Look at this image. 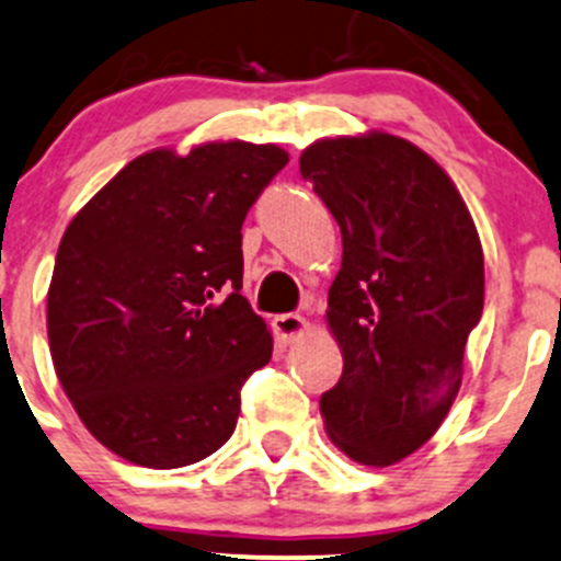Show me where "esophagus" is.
Masks as SVG:
<instances>
[{
  "label": "esophagus",
  "instance_id": "esophagus-1",
  "mask_svg": "<svg viewBox=\"0 0 561 561\" xmlns=\"http://www.w3.org/2000/svg\"><path fill=\"white\" fill-rule=\"evenodd\" d=\"M306 330H309V322L300 314H293V311L290 314L274 317V333L279 335L282 344H293V341H298Z\"/></svg>",
  "mask_w": 561,
  "mask_h": 561
}]
</instances>
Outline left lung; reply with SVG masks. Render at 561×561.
I'll use <instances>...</instances> for the list:
<instances>
[{"label": "left lung", "instance_id": "obj_1", "mask_svg": "<svg viewBox=\"0 0 561 561\" xmlns=\"http://www.w3.org/2000/svg\"><path fill=\"white\" fill-rule=\"evenodd\" d=\"M300 174L344 241L328 293L344 370L322 420L346 457L387 468L433 438L462 385L483 311L479 231L449 174L392 134L314 141Z\"/></svg>", "mask_w": 561, "mask_h": 561}]
</instances>
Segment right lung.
Returning <instances> with one entry per match:
<instances>
[{
  "label": "right lung",
  "mask_w": 561,
  "mask_h": 561,
  "mask_svg": "<svg viewBox=\"0 0 561 561\" xmlns=\"http://www.w3.org/2000/svg\"><path fill=\"white\" fill-rule=\"evenodd\" d=\"M287 161L239 139L150 150L64 231L50 357L88 433L117 457L172 470L231 438L241 387L274 350L239 293L241 222Z\"/></svg>",
  "instance_id": "right-lung-1"
}]
</instances>
